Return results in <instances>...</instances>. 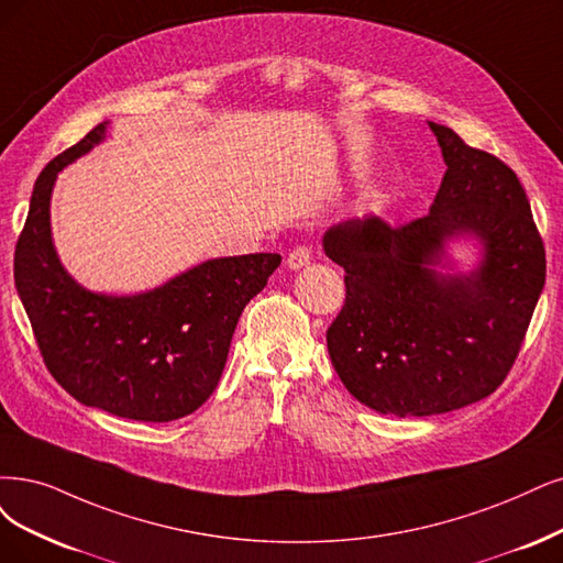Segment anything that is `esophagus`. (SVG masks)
<instances>
[{"instance_id":"34e87169","label":"esophagus","mask_w":563,"mask_h":563,"mask_svg":"<svg viewBox=\"0 0 563 563\" xmlns=\"http://www.w3.org/2000/svg\"><path fill=\"white\" fill-rule=\"evenodd\" d=\"M285 264H287V268H289V271H299V268L308 266V264H310V250H308L306 245H299V247H295L292 253L287 255Z\"/></svg>"}]
</instances>
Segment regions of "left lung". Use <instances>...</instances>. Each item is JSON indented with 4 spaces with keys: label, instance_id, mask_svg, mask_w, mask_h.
Returning <instances> with one entry per match:
<instances>
[{
    "label": "left lung",
    "instance_id": "8db88e82",
    "mask_svg": "<svg viewBox=\"0 0 563 563\" xmlns=\"http://www.w3.org/2000/svg\"><path fill=\"white\" fill-rule=\"evenodd\" d=\"M427 124L448 166L429 216L404 227L347 218L322 236L347 289L327 331L331 364L360 404L397 418L489 397L545 285V247L515 172ZM454 252H471L470 264Z\"/></svg>",
    "mask_w": 563,
    "mask_h": 563
}]
</instances>
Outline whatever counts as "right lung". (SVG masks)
I'll return each mask as SVG.
<instances>
[{
    "mask_svg": "<svg viewBox=\"0 0 563 563\" xmlns=\"http://www.w3.org/2000/svg\"><path fill=\"white\" fill-rule=\"evenodd\" d=\"M109 132L111 122L97 124L36 178L15 245V287L48 371L76 401L128 420L172 422L218 387L243 308L280 255L213 257L134 295L82 287L57 255L51 199L57 174Z\"/></svg>",
    "mask_w": 563,
    "mask_h": 563,
    "instance_id": "obj_1",
    "label": "right lung"
}]
</instances>
